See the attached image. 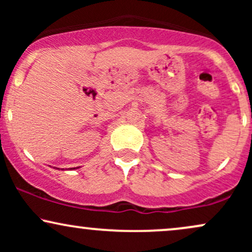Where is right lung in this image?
I'll return each mask as SVG.
<instances>
[{"label": "right lung", "instance_id": "obj_1", "mask_svg": "<svg viewBox=\"0 0 252 252\" xmlns=\"http://www.w3.org/2000/svg\"><path fill=\"white\" fill-rule=\"evenodd\" d=\"M77 168H78V167H77ZM73 169H76V168H73Z\"/></svg>", "mask_w": 252, "mask_h": 252}]
</instances>
